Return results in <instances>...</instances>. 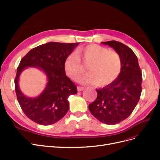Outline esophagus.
<instances>
[{"label":"esophagus","mask_w":160,"mask_h":160,"mask_svg":"<svg viewBox=\"0 0 160 160\" xmlns=\"http://www.w3.org/2000/svg\"><path fill=\"white\" fill-rule=\"evenodd\" d=\"M85 88H83V87H77V90H78V91H83V89H84Z\"/></svg>","instance_id":"1"}]
</instances>
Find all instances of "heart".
<instances>
[{
  "label": "heart",
  "instance_id": "b5f03b06",
  "mask_svg": "<svg viewBox=\"0 0 160 160\" xmlns=\"http://www.w3.org/2000/svg\"><path fill=\"white\" fill-rule=\"evenodd\" d=\"M77 54H70L65 62L67 75L75 79L83 72L80 59L86 63L88 72L77 78L80 83L108 85L118 78L122 67V61L118 52L110 51L108 48L96 44H91L80 48Z\"/></svg>",
  "mask_w": 160,
  "mask_h": 160
}]
</instances>
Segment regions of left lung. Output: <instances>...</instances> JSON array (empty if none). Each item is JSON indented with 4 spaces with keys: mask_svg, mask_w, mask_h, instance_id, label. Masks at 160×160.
Returning <instances> with one entry per match:
<instances>
[{
    "mask_svg": "<svg viewBox=\"0 0 160 160\" xmlns=\"http://www.w3.org/2000/svg\"><path fill=\"white\" fill-rule=\"evenodd\" d=\"M102 43L120 55L122 71L113 83L96 89L98 98L89 104V109L99 122L114 125L128 118L137 105L142 91V74L138 57L129 47L116 41Z\"/></svg>",
    "mask_w": 160,
    "mask_h": 160,
    "instance_id": "1",
    "label": "left lung"
}]
</instances>
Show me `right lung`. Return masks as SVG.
Instances as JSON below:
<instances>
[{
  "label": "right lung",
  "instance_id": "obj_1",
  "mask_svg": "<svg viewBox=\"0 0 160 160\" xmlns=\"http://www.w3.org/2000/svg\"><path fill=\"white\" fill-rule=\"evenodd\" d=\"M79 44L50 42L33 48L22 57L17 68L14 87L17 100L27 117L38 124L48 125L64 117L69 108L68 98L77 93V86L66 76L65 62ZM28 66L41 68L48 77L45 90L37 98L24 96L18 87L21 72Z\"/></svg>",
  "mask_w": 160,
  "mask_h": 160
}]
</instances>
